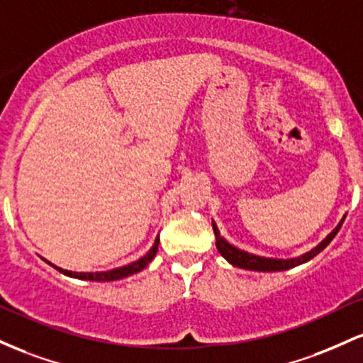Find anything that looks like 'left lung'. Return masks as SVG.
Segmentation results:
<instances>
[{
	"label": "left lung",
	"mask_w": 363,
	"mask_h": 363,
	"mask_svg": "<svg viewBox=\"0 0 363 363\" xmlns=\"http://www.w3.org/2000/svg\"><path fill=\"white\" fill-rule=\"evenodd\" d=\"M345 218L341 219V223L337 225L335 230L331 231V233L328 235V238L323 240V242L319 243L313 250L307 252V254H303L302 257H296V259H266V257H259V255H254V254H248V252H243V250H238V248L230 245V243L226 242L225 238H221V235H219V230L218 226L213 223V230H214V236H216V247H218L219 254L225 257L228 262H231L233 266L236 267H242V269H250V271H284V269H291V267L295 266H300V264L307 262V260H311L315 257L317 254H319L320 250H324L325 247L331 243V240L335 238L337 235V231H340L341 225H343Z\"/></svg>",
	"instance_id": "8db88e82"
}]
</instances>
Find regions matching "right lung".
I'll return each mask as SVG.
<instances>
[{"instance_id": "1", "label": "right lung", "mask_w": 363, "mask_h": 363, "mask_svg": "<svg viewBox=\"0 0 363 363\" xmlns=\"http://www.w3.org/2000/svg\"><path fill=\"white\" fill-rule=\"evenodd\" d=\"M157 245H160V236H157L156 242H154L152 248H150V250L142 259H138V260H135V262L128 264V266L118 267V269H111V271H104V272H72V271L61 269V267L52 266V264H51V266L55 267V269H58L60 272H63V274L72 276V278L89 279V281H115V279L127 278V276L135 274V272L142 271V269H144V267H147V264L154 259V255H156Z\"/></svg>"}]
</instances>
